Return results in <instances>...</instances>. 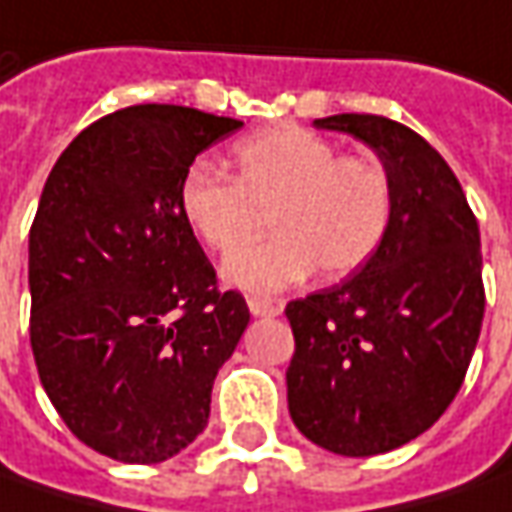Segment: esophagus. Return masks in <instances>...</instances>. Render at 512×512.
Listing matches in <instances>:
<instances>
[{"mask_svg":"<svg viewBox=\"0 0 512 512\" xmlns=\"http://www.w3.org/2000/svg\"><path fill=\"white\" fill-rule=\"evenodd\" d=\"M249 311L255 316H277L283 314V302L266 300V297H249Z\"/></svg>","mask_w":512,"mask_h":512,"instance_id":"obj_1","label":"esophagus"}]
</instances>
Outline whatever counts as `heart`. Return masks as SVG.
Here are the masks:
<instances>
[{"label":"heart","mask_w":512,"mask_h":512,"mask_svg":"<svg viewBox=\"0 0 512 512\" xmlns=\"http://www.w3.org/2000/svg\"><path fill=\"white\" fill-rule=\"evenodd\" d=\"M235 179L193 165L179 184L187 227L229 257L232 285L269 294L305 280L319 266L339 280L367 266L392 224V179L381 159L339 154L302 125H277L232 145ZM270 212L278 232L246 250Z\"/></svg>","instance_id":"1"}]
</instances>
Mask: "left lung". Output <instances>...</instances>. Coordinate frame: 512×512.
Returning <instances> with one entry per match:
<instances>
[{"label": "left lung", "instance_id": "left-lung-1", "mask_svg": "<svg viewBox=\"0 0 512 512\" xmlns=\"http://www.w3.org/2000/svg\"><path fill=\"white\" fill-rule=\"evenodd\" d=\"M381 156L392 224L367 266L291 300L288 412L316 446L373 457L431 429L457 398L485 316L479 224L454 170L412 128L378 114H333Z\"/></svg>", "mask_w": 512, "mask_h": 512}]
</instances>
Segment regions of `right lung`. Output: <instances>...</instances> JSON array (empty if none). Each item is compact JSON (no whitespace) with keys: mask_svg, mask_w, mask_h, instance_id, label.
Here are the masks:
<instances>
[{"mask_svg":"<svg viewBox=\"0 0 512 512\" xmlns=\"http://www.w3.org/2000/svg\"><path fill=\"white\" fill-rule=\"evenodd\" d=\"M241 120L128 106L83 128L30 227V344L69 431L151 465L207 426L212 381L249 325L179 210L196 156Z\"/></svg>","mask_w":512,"mask_h":512,"instance_id":"add662e5","label":"right lung"}]
</instances>
